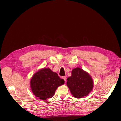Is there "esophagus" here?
<instances>
[{"label":"esophagus","instance_id":"34e87169","mask_svg":"<svg viewBox=\"0 0 121 121\" xmlns=\"http://www.w3.org/2000/svg\"><path fill=\"white\" fill-rule=\"evenodd\" d=\"M63 79L65 80V82L66 81V79H67V78H66V77H65V76H64L63 77Z\"/></svg>","mask_w":121,"mask_h":121}]
</instances>
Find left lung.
Here are the masks:
<instances>
[{"mask_svg":"<svg viewBox=\"0 0 121 121\" xmlns=\"http://www.w3.org/2000/svg\"><path fill=\"white\" fill-rule=\"evenodd\" d=\"M67 85L75 98L87 96L93 88L92 77L87 72L77 67L72 71V75L67 79Z\"/></svg>","mask_w":121,"mask_h":121,"instance_id":"obj_1","label":"left lung"}]
</instances>
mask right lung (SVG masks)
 <instances>
[{"mask_svg":"<svg viewBox=\"0 0 121 121\" xmlns=\"http://www.w3.org/2000/svg\"><path fill=\"white\" fill-rule=\"evenodd\" d=\"M64 83V80L60 79L56 73L44 68L39 69L32 76L30 87L35 96L45 100L52 97L57 87Z\"/></svg>","mask_w":121,"mask_h":121,"instance_id":"add662e5","label":"right lung"}]
</instances>
